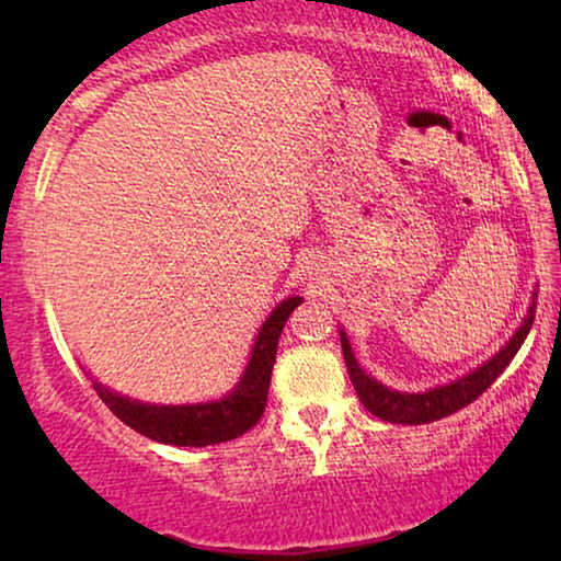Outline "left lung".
<instances>
[{
	"instance_id": "obj_1",
	"label": "left lung",
	"mask_w": 561,
	"mask_h": 561,
	"mask_svg": "<svg viewBox=\"0 0 561 561\" xmlns=\"http://www.w3.org/2000/svg\"><path fill=\"white\" fill-rule=\"evenodd\" d=\"M534 317H536V301L528 306V313L524 324L518 327V332L511 336L508 344H505L493 359H488L485 365L467 375V378L449 382V386L434 388L428 390V393H398V390L380 386L378 380H373L370 375H365L363 367L357 365L347 336L342 332L344 363H347L350 380L357 390L359 401H363L365 409L375 413V416L382 421H390V424H432V421H439L444 416H449V413H457L459 409H465V405H470L474 398H480L490 386H493L497 375L511 365V359L516 357L520 344H524L528 332H531Z\"/></svg>"
}]
</instances>
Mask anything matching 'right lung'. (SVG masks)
<instances>
[{"label":"right lung","mask_w":561,"mask_h":561,"mask_svg":"<svg viewBox=\"0 0 561 561\" xmlns=\"http://www.w3.org/2000/svg\"><path fill=\"white\" fill-rule=\"evenodd\" d=\"M298 304H301L298 296L286 298L267 317L255 340V347H252L250 365L240 386L221 401L196 405H150L112 393L102 382H94L96 396L102 398L114 416L152 442L173 444V447H209V444L232 442L250 432L263 416L280 332Z\"/></svg>","instance_id":"1"}]
</instances>
